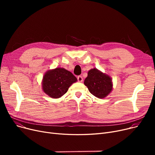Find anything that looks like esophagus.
Masks as SVG:
<instances>
[{"mask_svg": "<svg viewBox=\"0 0 155 155\" xmlns=\"http://www.w3.org/2000/svg\"><path fill=\"white\" fill-rule=\"evenodd\" d=\"M77 80L79 82H83V78L82 76H78Z\"/></svg>", "mask_w": 155, "mask_h": 155, "instance_id": "esophagus-1", "label": "esophagus"}]
</instances>
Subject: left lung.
Segmentation results:
<instances>
[{
  "mask_svg": "<svg viewBox=\"0 0 155 155\" xmlns=\"http://www.w3.org/2000/svg\"><path fill=\"white\" fill-rule=\"evenodd\" d=\"M84 84L87 87L89 92L99 99L105 98L112 90L111 78L97 68L91 69L88 71Z\"/></svg>",
  "mask_w": 155,
  "mask_h": 155,
  "instance_id": "obj_1",
  "label": "left lung"
}]
</instances>
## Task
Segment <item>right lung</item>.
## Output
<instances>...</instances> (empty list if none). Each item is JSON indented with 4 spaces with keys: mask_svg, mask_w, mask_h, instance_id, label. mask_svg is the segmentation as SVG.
I'll return each mask as SVG.
<instances>
[{
    "mask_svg": "<svg viewBox=\"0 0 155 155\" xmlns=\"http://www.w3.org/2000/svg\"><path fill=\"white\" fill-rule=\"evenodd\" d=\"M77 81L72 73L64 68H56L46 72L42 82L43 90L53 99L63 96L72 84Z\"/></svg>",
    "mask_w": 155,
    "mask_h": 155,
    "instance_id": "obj_1",
    "label": "right lung"
}]
</instances>
